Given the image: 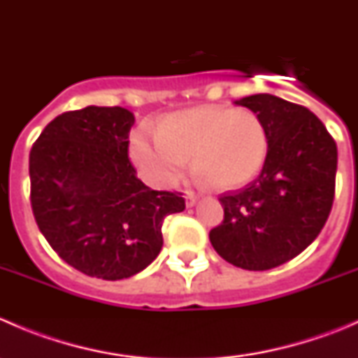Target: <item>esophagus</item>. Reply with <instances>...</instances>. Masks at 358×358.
<instances>
[{"label": "esophagus", "mask_w": 358, "mask_h": 358, "mask_svg": "<svg viewBox=\"0 0 358 358\" xmlns=\"http://www.w3.org/2000/svg\"><path fill=\"white\" fill-rule=\"evenodd\" d=\"M197 202V196L194 192H185V204L187 208H192L194 204Z\"/></svg>", "instance_id": "obj_1"}]
</instances>
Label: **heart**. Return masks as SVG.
<instances>
[{"label": "heart", "mask_w": 358, "mask_h": 358, "mask_svg": "<svg viewBox=\"0 0 358 358\" xmlns=\"http://www.w3.org/2000/svg\"><path fill=\"white\" fill-rule=\"evenodd\" d=\"M156 140L136 133L133 162L150 183L175 185L194 156V173L204 185L234 190L255 180L268 154V131L258 114L225 106L171 112L157 124Z\"/></svg>", "instance_id": "obj_1"}]
</instances>
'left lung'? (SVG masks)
Here are the masks:
<instances>
[{"label":"left lung","instance_id":"obj_1","mask_svg":"<svg viewBox=\"0 0 358 358\" xmlns=\"http://www.w3.org/2000/svg\"><path fill=\"white\" fill-rule=\"evenodd\" d=\"M237 106L259 115L268 131L262 173L239 192L223 194V222L209 232L215 251L244 270H270L305 251L334 201L338 149L306 107L270 93L244 96Z\"/></svg>","mask_w":358,"mask_h":358}]
</instances>
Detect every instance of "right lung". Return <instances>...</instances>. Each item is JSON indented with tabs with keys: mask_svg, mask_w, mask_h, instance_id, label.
<instances>
[{
	"mask_svg": "<svg viewBox=\"0 0 358 358\" xmlns=\"http://www.w3.org/2000/svg\"><path fill=\"white\" fill-rule=\"evenodd\" d=\"M135 115L88 106L57 115L29 154L31 206L53 251L79 272L121 280L162 248V222L185 209L178 192L152 190L129 162Z\"/></svg>",
	"mask_w": 358,
	"mask_h": 358,
	"instance_id": "1",
	"label": "right lung"
}]
</instances>
